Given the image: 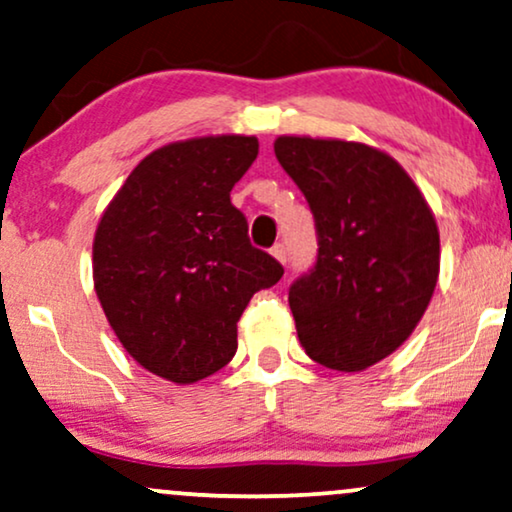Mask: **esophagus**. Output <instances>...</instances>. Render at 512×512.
<instances>
[{
  "instance_id": "esophagus-1",
  "label": "esophagus",
  "mask_w": 512,
  "mask_h": 512,
  "mask_svg": "<svg viewBox=\"0 0 512 512\" xmlns=\"http://www.w3.org/2000/svg\"><path fill=\"white\" fill-rule=\"evenodd\" d=\"M271 255H274L276 257V260L278 262H281V264H286V245H283V243H276L274 245V248H271Z\"/></svg>"
}]
</instances>
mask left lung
<instances>
[{"label":"left lung","mask_w":512,"mask_h":512,"mask_svg":"<svg viewBox=\"0 0 512 512\" xmlns=\"http://www.w3.org/2000/svg\"><path fill=\"white\" fill-rule=\"evenodd\" d=\"M274 153L319 234L316 267L288 293L297 338L316 364L366 371L404 345L432 300L435 215L404 167L375 146L283 134Z\"/></svg>","instance_id":"8db88e82"}]
</instances>
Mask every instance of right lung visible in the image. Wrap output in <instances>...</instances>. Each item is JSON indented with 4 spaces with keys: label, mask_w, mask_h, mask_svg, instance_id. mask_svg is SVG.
<instances>
[{
    "label": "right lung",
    "mask_w": 512,
    "mask_h": 512,
    "mask_svg": "<svg viewBox=\"0 0 512 512\" xmlns=\"http://www.w3.org/2000/svg\"><path fill=\"white\" fill-rule=\"evenodd\" d=\"M257 137L215 134L148 153L103 210L94 290L127 354L148 373L193 385L234 359L250 297L283 267L252 248L231 189Z\"/></svg>",
    "instance_id": "1"
}]
</instances>
